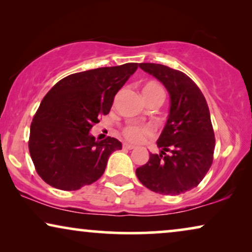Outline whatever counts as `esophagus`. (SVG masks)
<instances>
[{
  "label": "esophagus",
  "instance_id": "obj_1",
  "mask_svg": "<svg viewBox=\"0 0 252 252\" xmlns=\"http://www.w3.org/2000/svg\"><path fill=\"white\" fill-rule=\"evenodd\" d=\"M123 148L124 149H127V150H132L135 148V146H133V144H129V143H123Z\"/></svg>",
  "mask_w": 252,
  "mask_h": 252
}]
</instances>
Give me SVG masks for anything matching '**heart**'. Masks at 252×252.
Masks as SVG:
<instances>
[{
    "label": "heart",
    "instance_id": "obj_1",
    "mask_svg": "<svg viewBox=\"0 0 252 252\" xmlns=\"http://www.w3.org/2000/svg\"><path fill=\"white\" fill-rule=\"evenodd\" d=\"M142 94L146 101H150L153 98H160L164 99L165 92L163 87L155 81H149L143 85L142 87ZM124 136L129 141H139L142 139L143 136L149 135L151 134V128L148 126H141L135 125V124H129L124 127L123 129Z\"/></svg>",
    "mask_w": 252,
    "mask_h": 252
}]
</instances>
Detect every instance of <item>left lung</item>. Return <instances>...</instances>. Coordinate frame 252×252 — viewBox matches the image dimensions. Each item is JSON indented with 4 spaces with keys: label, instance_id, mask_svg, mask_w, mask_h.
I'll return each instance as SVG.
<instances>
[{
    "label": "left lung",
    "instance_id": "obj_1",
    "mask_svg": "<svg viewBox=\"0 0 252 252\" xmlns=\"http://www.w3.org/2000/svg\"><path fill=\"white\" fill-rule=\"evenodd\" d=\"M140 67L166 87L171 108L157 141L160 154H150L148 163L136 168V177L158 194H182L197 187L213 161L216 139L208 103L184 72L154 63Z\"/></svg>",
    "mask_w": 252,
    "mask_h": 252
}]
</instances>
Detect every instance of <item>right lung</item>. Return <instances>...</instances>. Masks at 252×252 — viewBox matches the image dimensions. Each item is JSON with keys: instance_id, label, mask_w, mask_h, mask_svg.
<instances>
[{"instance_id": "obj_1", "label": "right lung", "mask_w": 252, "mask_h": 252, "mask_svg": "<svg viewBox=\"0 0 252 252\" xmlns=\"http://www.w3.org/2000/svg\"><path fill=\"white\" fill-rule=\"evenodd\" d=\"M137 63L99 67L67 75L47 95L31 124L29 149L36 173L51 187L78 190L104 173L122 143L108 136L96 141L89 130L108 115L120 88Z\"/></svg>"}]
</instances>
